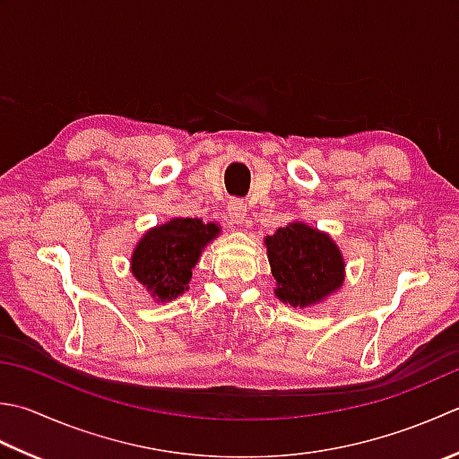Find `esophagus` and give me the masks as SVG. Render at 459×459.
<instances>
[{"label":"esophagus","mask_w":459,"mask_h":459,"mask_svg":"<svg viewBox=\"0 0 459 459\" xmlns=\"http://www.w3.org/2000/svg\"><path fill=\"white\" fill-rule=\"evenodd\" d=\"M227 217L232 224H242L247 221V204L238 201V199H232L227 206Z\"/></svg>","instance_id":"34e87169"}]
</instances>
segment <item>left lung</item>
<instances>
[{"mask_svg":"<svg viewBox=\"0 0 459 459\" xmlns=\"http://www.w3.org/2000/svg\"><path fill=\"white\" fill-rule=\"evenodd\" d=\"M276 281L274 294L290 307H312L344 282V258L326 232L307 222H290L264 238Z\"/></svg>","mask_w":459,"mask_h":459,"instance_id":"obj_1","label":"left lung"}]
</instances>
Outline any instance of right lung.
I'll return each instance as SVG.
<instances>
[{"label":"right lung","mask_w":459,"mask_h":459,"mask_svg":"<svg viewBox=\"0 0 459 459\" xmlns=\"http://www.w3.org/2000/svg\"><path fill=\"white\" fill-rule=\"evenodd\" d=\"M214 222L170 219L147 230L131 256V273L157 302L175 300L188 289L203 248L219 237Z\"/></svg>","instance_id":"right-lung-1"}]
</instances>
